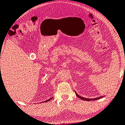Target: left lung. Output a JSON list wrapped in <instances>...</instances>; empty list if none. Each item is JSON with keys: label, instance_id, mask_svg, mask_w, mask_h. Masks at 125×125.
<instances>
[{"label": "left lung", "instance_id": "1", "mask_svg": "<svg viewBox=\"0 0 125 125\" xmlns=\"http://www.w3.org/2000/svg\"><path fill=\"white\" fill-rule=\"evenodd\" d=\"M75 94H76V95L77 96H78V97L79 98H80V99H82V100H85V101H91V100H92V101H93V100H98V99H100V98H101L103 97V96H100V97H97V98H84V97H82V96H79L78 94H76V92H75Z\"/></svg>", "mask_w": 125, "mask_h": 125}]
</instances>
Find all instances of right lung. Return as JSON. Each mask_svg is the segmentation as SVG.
Instances as JSON below:
<instances>
[{"label":"right lung","mask_w":125,"mask_h":125,"mask_svg":"<svg viewBox=\"0 0 125 125\" xmlns=\"http://www.w3.org/2000/svg\"><path fill=\"white\" fill-rule=\"evenodd\" d=\"M52 98H49V100H46V101H45L44 102H47V101H50V100L51 99H52ZM42 103H43V102H42Z\"/></svg>","instance_id":"right-lung-1"}]
</instances>
